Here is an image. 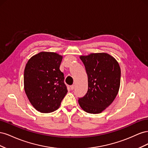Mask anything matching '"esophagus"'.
<instances>
[{
  "label": "esophagus",
  "instance_id": "1",
  "mask_svg": "<svg viewBox=\"0 0 148 148\" xmlns=\"http://www.w3.org/2000/svg\"><path fill=\"white\" fill-rule=\"evenodd\" d=\"M74 88H75V85H74V84H73V85H71V86H70V89H71V90H73V89H74Z\"/></svg>",
  "mask_w": 148,
  "mask_h": 148
}]
</instances>
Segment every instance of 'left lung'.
Wrapping results in <instances>:
<instances>
[{
    "label": "left lung",
    "instance_id": "8db88e82",
    "mask_svg": "<svg viewBox=\"0 0 148 148\" xmlns=\"http://www.w3.org/2000/svg\"><path fill=\"white\" fill-rule=\"evenodd\" d=\"M88 75L87 93L78 99L82 109L89 114H99L117 96L121 71L117 61L107 53H93L79 57Z\"/></svg>",
    "mask_w": 148,
    "mask_h": 148
}]
</instances>
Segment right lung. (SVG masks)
<instances>
[{
	"instance_id": "1",
	"label": "right lung",
	"mask_w": 148,
	"mask_h": 148,
	"mask_svg": "<svg viewBox=\"0 0 148 148\" xmlns=\"http://www.w3.org/2000/svg\"><path fill=\"white\" fill-rule=\"evenodd\" d=\"M62 56L41 52L28 61L24 71V88L38 111L50 113L59 108L67 93L64 75L60 70Z\"/></svg>"
}]
</instances>
